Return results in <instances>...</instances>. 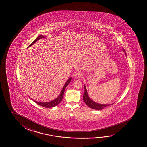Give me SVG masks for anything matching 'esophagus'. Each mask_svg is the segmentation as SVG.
<instances>
[{
	"label": "esophagus",
	"instance_id": "esophagus-1",
	"mask_svg": "<svg viewBox=\"0 0 147 147\" xmlns=\"http://www.w3.org/2000/svg\"><path fill=\"white\" fill-rule=\"evenodd\" d=\"M82 73L81 72H77L75 74V78H81V77H82Z\"/></svg>",
	"mask_w": 147,
	"mask_h": 147
}]
</instances>
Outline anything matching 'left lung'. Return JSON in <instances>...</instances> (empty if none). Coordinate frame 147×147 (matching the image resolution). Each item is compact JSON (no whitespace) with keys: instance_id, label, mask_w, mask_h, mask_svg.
<instances>
[{"instance_id":"obj_1","label":"left lung","mask_w":147,"mask_h":147,"mask_svg":"<svg viewBox=\"0 0 147 147\" xmlns=\"http://www.w3.org/2000/svg\"><path fill=\"white\" fill-rule=\"evenodd\" d=\"M124 51L125 52V50ZM84 89V93L83 94V100L88 107L96 110H100L103 109L105 107L111 105H101V104H99L95 102L89 97L87 92L86 88L85 86Z\"/></svg>"}]
</instances>
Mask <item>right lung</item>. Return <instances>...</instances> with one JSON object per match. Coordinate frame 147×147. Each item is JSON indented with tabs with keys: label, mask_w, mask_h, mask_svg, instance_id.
I'll list each match as a JSON object with an SVG mask.
<instances>
[{
	"label": "right lung",
	"mask_w": 147,
	"mask_h": 147,
	"mask_svg": "<svg viewBox=\"0 0 147 147\" xmlns=\"http://www.w3.org/2000/svg\"><path fill=\"white\" fill-rule=\"evenodd\" d=\"M44 38V36H38L35 40H34V42H33L30 46H28V47H30L32 45L34 44L35 42H36L37 40H40V38ZM71 80H72V78H71V77L69 79L68 81H67V82L65 83V84L64 87H63L62 90L60 94L59 95V96L57 97V98L55 99L54 100L50 101V102H38V101L34 100H34V101L36 103H37L38 105H40V106L45 107H46V108H51V107H53L56 106V105H57L58 104H59L60 102H61V101L62 100L63 97V95H64V93L65 88H66L67 85L70 83Z\"/></svg>",
	"instance_id": "1"
}]
</instances>
